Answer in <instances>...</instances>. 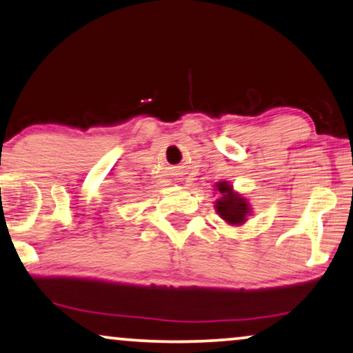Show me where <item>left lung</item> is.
<instances>
[{
  "instance_id": "8db88e82",
  "label": "left lung",
  "mask_w": 353,
  "mask_h": 353,
  "mask_svg": "<svg viewBox=\"0 0 353 353\" xmlns=\"http://www.w3.org/2000/svg\"><path fill=\"white\" fill-rule=\"evenodd\" d=\"M216 189L223 195L216 201L218 214L224 221H228L229 224H242L245 221L248 211H250L245 199L232 192V187L228 182H219V184H216Z\"/></svg>"
}]
</instances>
